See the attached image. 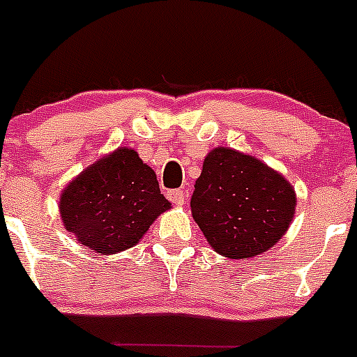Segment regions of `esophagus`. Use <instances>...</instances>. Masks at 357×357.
Returning a JSON list of instances; mask_svg holds the SVG:
<instances>
[{
  "label": "esophagus",
  "mask_w": 357,
  "mask_h": 357,
  "mask_svg": "<svg viewBox=\"0 0 357 357\" xmlns=\"http://www.w3.org/2000/svg\"><path fill=\"white\" fill-rule=\"evenodd\" d=\"M168 198L172 200L173 206H184V202L188 200V191L185 189H173L168 193Z\"/></svg>",
  "instance_id": "obj_1"
}]
</instances>
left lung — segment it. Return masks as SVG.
I'll use <instances>...</instances> for the list:
<instances>
[{
    "label": "left lung",
    "mask_w": 357,
    "mask_h": 357,
    "mask_svg": "<svg viewBox=\"0 0 357 357\" xmlns=\"http://www.w3.org/2000/svg\"><path fill=\"white\" fill-rule=\"evenodd\" d=\"M296 193L282 173L234 148H213L195 182L191 214L216 254L248 259L288 232Z\"/></svg>",
    "instance_id": "left-lung-1"
}]
</instances>
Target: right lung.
Masks as SVG:
<instances>
[{"instance_id":"add662e5","label":"right lung","mask_w":357,"mask_h":357,"mask_svg":"<svg viewBox=\"0 0 357 357\" xmlns=\"http://www.w3.org/2000/svg\"><path fill=\"white\" fill-rule=\"evenodd\" d=\"M172 209L155 172L128 146L94 160L61 193L62 225L77 241L102 255L141 241L159 214Z\"/></svg>"}]
</instances>
